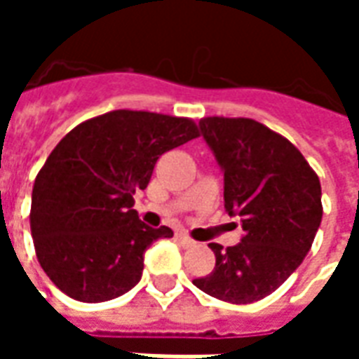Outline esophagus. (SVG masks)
<instances>
[{
	"label": "esophagus",
	"instance_id": "34e87169",
	"mask_svg": "<svg viewBox=\"0 0 359 359\" xmlns=\"http://www.w3.org/2000/svg\"><path fill=\"white\" fill-rule=\"evenodd\" d=\"M177 238H179V242L184 246V248H192V246H196V242L188 236V234H177Z\"/></svg>",
	"mask_w": 359,
	"mask_h": 359
}]
</instances>
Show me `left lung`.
I'll list each match as a JSON object with an SVG mask.
<instances>
[{
    "mask_svg": "<svg viewBox=\"0 0 359 359\" xmlns=\"http://www.w3.org/2000/svg\"><path fill=\"white\" fill-rule=\"evenodd\" d=\"M200 130L225 172V210L238 215L236 246L211 242L215 267L194 278L200 290L231 304L275 292L311 248L321 217V182L300 149L254 118L203 117Z\"/></svg>",
    "mask_w": 359,
    "mask_h": 359,
    "instance_id": "left-lung-1",
    "label": "left lung"
}]
</instances>
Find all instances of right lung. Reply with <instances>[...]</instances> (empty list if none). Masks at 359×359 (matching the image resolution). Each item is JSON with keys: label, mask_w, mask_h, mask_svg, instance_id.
<instances>
[{"label": "right lung", "mask_w": 359, "mask_h": 359, "mask_svg": "<svg viewBox=\"0 0 359 359\" xmlns=\"http://www.w3.org/2000/svg\"><path fill=\"white\" fill-rule=\"evenodd\" d=\"M188 117L117 109L76 125L53 148L32 188L36 257L73 300L107 302L142 277L144 252L169 226L144 225L133 210L165 151L198 138Z\"/></svg>", "instance_id": "add662e5"}]
</instances>
